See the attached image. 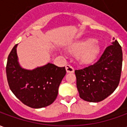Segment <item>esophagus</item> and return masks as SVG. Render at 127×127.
Segmentation results:
<instances>
[{
  "label": "esophagus",
  "mask_w": 127,
  "mask_h": 127,
  "mask_svg": "<svg viewBox=\"0 0 127 127\" xmlns=\"http://www.w3.org/2000/svg\"><path fill=\"white\" fill-rule=\"evenodd\" d=\"M66 70L67 73H73L74 72V68L70 64H66Z\"/></svg>",
  "instance_id": "1"
}]
</instances>
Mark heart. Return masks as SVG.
Instances as JSON below:
<instances>
[{
  "label": "heart",
  "instance_id": "obj_1",
  "mask_svg": "<svg viewBox=\"0 0 127 127\" xmlns=\"http://www.w3.org/2000/svg\"><path fill=\"white\" fill-rule=\"evenodd\" d=\"M69 50L73 54H77V61L82 63L93 61L100 51L99 45L93 38H86L73 42L69 45Z\"/></svg>",
  "mask_w": 127,
  "mask_h": 127
}]
</instances>
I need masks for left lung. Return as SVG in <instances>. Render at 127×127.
I'll use <instances>...</instances> for the list:
<instances>
[{
    "label": "left lung",
    "instance_id": "1",
    "mask_svg": "<svg viewBox=\"0 0 127 127\" xmlns=\"http://www.w3.org/2000/svg\"><path fill=\"white\" fill-rule=\"evenodd\" d=\"M122 65V47L116 40L96 63L75 71L80 98L99 102L109 96L119 84Z\"/></svg>",
    "mask_w": 127,
    "mask_h": 127
}]
</instances>
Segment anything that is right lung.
Instances as JSON below:
<instances>
[{"instance_id":"1","label":"right lung","mask_w":127,"mask_h":127,"mask_svg":"<svg viewBox=\"0 0 127 127\" xmlns=\"http://www.w3.org/2000/svg\"><path fill=\"white\" fill-rule=\"evenodd\" d=\"M15 45L7 58L6 74L11 91L24 105L32 108L48 106L55 101L58 87L66 74L65 67L48 63L29 71L18 63Z\"/></svg>"}]
</instances>
